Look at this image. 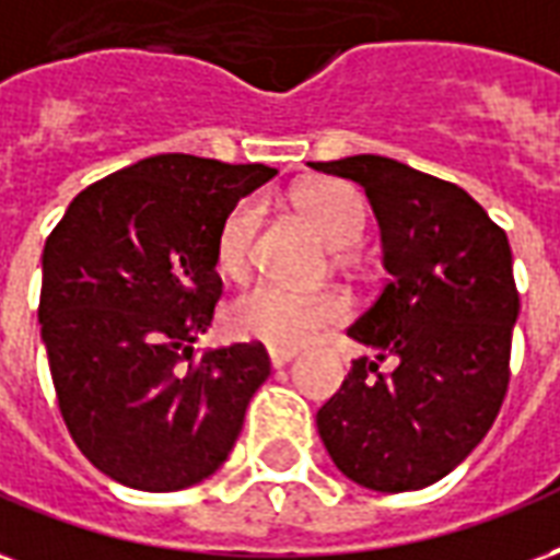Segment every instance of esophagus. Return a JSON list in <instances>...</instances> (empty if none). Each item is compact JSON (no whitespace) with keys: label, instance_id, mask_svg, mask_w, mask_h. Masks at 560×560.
I'll use <instances>...</instances> for the list:
<instances>
[{"label":"esophagus","instance_id":"34e87169","mask_svg":"<svg viewBox=\"0 0 560 560\" xmlns=\"http://www.w3.org/2000/svg\"><path fill=\"white\" fill-rule=\"evenodd\" d=\"M295 349H268V358H271V366L275 370H280V366H285L292 358H295Z\"/></svg>","mask_w":560,"mask_h":560}]
</instances>
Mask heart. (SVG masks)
<instances>
[{
  "mask_svg": "<svg viewBox=\"0 0 560 560\" xmlns=\"http://www.w3.org/2000/svg\"><path fill=\"white\" fill-rule=\"evenodd\" d=\"M298 206L325 238L337 247L354 244L366 223L361 194L342 182H313L298 190ZM259 226V202L241 199L220 223L218 268L241 277L250 265L253 238ZM352 310V301L340 289H289L280 283H256L244 289L226 310L230 328L244 340L265 342L275 349H295L330 325H340Z\"/></svg>",
  "mask_w": 560,
  "mask_h": 560,
  "instance_id": "obj_1",
  "label": "heart"
}]
</instances>
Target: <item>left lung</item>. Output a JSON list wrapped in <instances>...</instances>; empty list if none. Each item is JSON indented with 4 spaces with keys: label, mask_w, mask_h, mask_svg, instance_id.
<instances>
[{
    "label": "left lung",
    "mask_w": 560,
    "mask_h": 560,
    "mask_svg": "<svg viewBox=\"0 0 560 560\" xmlns=\"http://www.w3.org/2000/svg\"><path fill=\"white\" fill-rule=\"evenodd\" d=\"M310 166L364 187L390 275L349 328L373 354L316 415L322 442L361 487H430L475 451L508 394L520 316L508 232L463 187L390 158Z\"/></svg>",
    "instance_id": "8db88e82"
}]
</instances>
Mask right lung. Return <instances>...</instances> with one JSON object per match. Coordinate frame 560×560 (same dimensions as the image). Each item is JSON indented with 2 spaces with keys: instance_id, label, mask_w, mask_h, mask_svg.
Wrapping results in <instances>:
<instances>
[{
  "instance_id": "right-lung-1",
  "label": "right lung",
  "mask_w": 560,
  "mask_h": 560,
  "mask_svg": "<svg viewBox=\"0 0 560 560\" xmlns=\"http://www.w3.org/2000/svg\"><path fill=\"white\" fill-rule=\"evenodd\" d=\"M277 170L154 154L73 196L40 256V340L71 439L142 492L214 475L271 375L262 342L196 354L223 283L220 223Z\"/></svg>"
}]
</instances>
